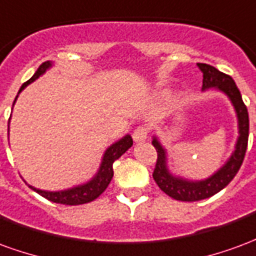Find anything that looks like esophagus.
Instances as JSON below:
<instances>
[{"mask_svg": "<svg viewBox=\"0 0 256 256\" xmlns=\"http://www.w3.org/2000/svg\"><path fill=\"white\" fill-rule=\"evenodd\" d=\"M148 138V128L144 126H138V128L134 130L133 133V140L136 142H144Z\"/></svg>", "mask_w": 256, "mask_h": 256, "instance_id": "1", "label": "esophagus"}]
</instances>
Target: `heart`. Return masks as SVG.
<instances>
[{"label": "heart", "instance_id": "1", "mask_svg": "<svg viewBox=\"0 0 256 256\" xmlns=\"http://www.w3.org/2000/svg\"><path fill=\"white\" fill-rule=\"evenodd\" d=\"M164 96H167V94H166V93H164Z\"/></svg>", "mask_w": 256, "mask_h": 256}]
</instances>
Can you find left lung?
I'll return each mask as SVG.
<instances>
[{
	"label": "left lung",
	"instance_id": "left-lung-1",
	"mask_svg": "<svg viewBox=\"0 0 256 256\" xmlns=\"http://www.w3.org/2000/svg\"><path fill=\"white\" fill-rule=\"evenodd\" d=\"M198 67L203 72V88L202 90L215 89L222 92L230 100L232 106L236 111L237 128H238V137H237L234 150L232 152L229 159L225 164L220 167L216 172L208 178L193 181L184 178L181 176H174L167 166V150L162 145L158 137H154L152 145L158 152V162H156L154 180L158 186L170 198L181 202H198L203 198H211L215 193L225 188L228 184L234 178L237 172L240 170L242 163L246 156L248 144V130H250V120H248V111L246 104L242 102L240 90L237 89L234 80L220 72L216 68L210 64L198 63Z\"/></svg>",
	"mask_w": 256,
	"mask_h": 256
}]
</instances>
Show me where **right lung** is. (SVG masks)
I'll return each instance as SVG.
<instances>
[{
	"instance_id": "add662e5",
	"label": "right lung",
	"mask_w": 256,
	"mask_h": 256,
	"mask_svg": "<svg viewBox=\"0 0 256 256\" xmlns=\"http://www.w3.org/2000/svg\"><path fill=\"white\" fill-rule=\"evenodd\" d=\"M52 62H45L42 63L38 70L36 71V74L31 76L26 84H23V86L20 88L19 93L22 90L27 88L28 84H32L36 79H38L41 75L46 72L49 68L52 67ZM19 93L16 96V98L14 101V106L18 97H19ZM9 122H10V118H9ZM9 122H8V132H9ZM133 145V138L130 134H126L124 137H122L120 140H118L116 142H114L112 145H110L108 148L104 152L102 155V159H101L100 167L96 172V176L92 180H89L88 182L80 184V185H76V186H72V188L64 189V190H42V189L34 188L28 185L32 190H36L38 194H41L48 200H50L53 203L58 204H67V206H78V204H84L89 203V202H93L94 198H97L100 196L101 193L104 192L106 189V186L111 182L112 177H114V168H112V164L114 162L119 159L120 156L126 152V150Z\"/></svg>"
}]
</instances>
